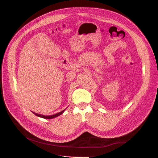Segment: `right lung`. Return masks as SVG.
Instances as JSON below:
<instances>
[{"label":"right lung","instance_id":"obj_1","mask_svg":"<svg viewBox=\"0 0 158 158\" xmlns=\"http://www.w3.org/2000/svg\"><path fill=\"white\" fill-rule=\"evenodd\" d=\"M64 111V110H63V111H60V113H56V114H53V115H50V116H45V115H43V114H37V113H34L35 115H37V116H38V117H42V118H55V117H58V116H59V115H60L61 114H63V113Z\"/></svg>","mask_w":158,"mask_h":158}]
</instances>
